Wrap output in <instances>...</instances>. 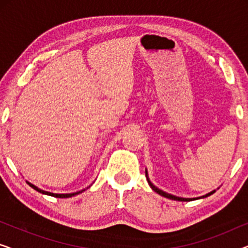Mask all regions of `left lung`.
Instances as JSON below:
<instances>
[{"mask_svg":"<svg viewBox=\"0 0 248 248\" xmlns=\"http://www.w3.org/2000/svg\"><path fill=\"white\" fill-rule=\"evenodd\" d=\"M145 176H147V179H148V183H149V185H150V187L154 189L155 192H157L158 194H160V195H162V196H165V198H167V199H170V200H176V201H192V200H195V199H184V198H178V196H175V195H171V194H168V193H166V192H164V191H161V189H159V188H157L155 187V186L152 184V183L149 181V178H148V174H147V171H145ZM213 193H215V191H212L211 193H208V194L206 195H203V196H201V198H206V196H209V195H211V194H213ZM199 199V198H198Z\"/></svg>","mask_w":248,"mask_h":248,"instance_id":"1","label":"left lung"}]
</instances>
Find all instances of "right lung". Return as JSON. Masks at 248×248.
<instances>
[{
  "label": "right lung",
  "instance_id": "obj_1",
  "mask_svg": "<svg viewBox=\"0 0 248 248\" xmlns=\"http://www.w3.org/2000/svg\"><path fill=\"white\" fill-rule=\"evenodd\" d=\"M29 184V186H31V187L33 188V189H36V191H38V192H40V193H43V194H46V195H50V196H54V198H61V199H63V198H72V196H74V195H77V194H79V193H82L83 191H80V192H77V193H71V194H54V193H50V192H45V191H43V189H40V188H38L37 187V186H35V185H32L31 183H29V182H27Z\"/></svg>",
  "mask_w": 248,
  "mask_h": 248
}]
</instances>
